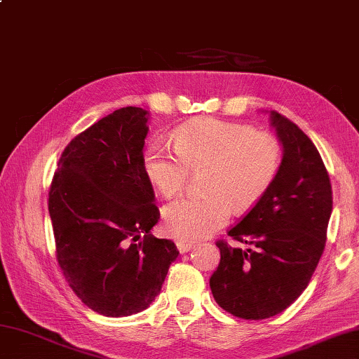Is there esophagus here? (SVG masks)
Instances as JSON below:
<instances>
[{
	"label": "esophagus",
	"instance_id": "1",
	"mask_svg": "<svg viewBox=\"0 0 359 359\" xmlns=\"http://www.w3.org/2000/svg\"><path fill=\"white\" fill-rule=\"evenodd\" d=\"M175 246H177V250L184 254V252H188L191 250V248L194 246V243L193 242H188V240H177V242H175Z\"/></svg>",
	"mask_w": 359,
	"mask_h": 359
}]
</instances>
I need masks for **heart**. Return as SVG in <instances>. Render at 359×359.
<instances>
[{
  "label": "heart",
  "instance_id": "heart-1",
  "mask_svg": "<svg viewBox=\"0 0 359 359\" xmlns=\"http://www.w3.org/2000/svg\"><path fill=\"white\" fill-rule=\"evenodd\" d=\"M174 152L157 142L142 155V169L163 198L184 188L188 169L202 168V193L165 207L168 236L198 240L223 227L233 212H245L264 196L283 165V144L275 135L245 123L196 119L175 128Z\"/></svg>",
  "mask_w": 359,
  "mask_h": 359
}]
</instances>
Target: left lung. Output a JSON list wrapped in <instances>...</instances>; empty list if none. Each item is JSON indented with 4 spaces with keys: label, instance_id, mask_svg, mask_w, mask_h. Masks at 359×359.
I'll use <instances>...</instances> for the list:
<instances>
[{
    "label": "left lung",
    "instance_id": "left-lung-1",
    "mask_svg": "<svg viewBox=\"0 0 359 359\" xmlns=\"http://www.w3.org/2000/svg\"><path fill=\"white\" fill-rule=\"evenodd\" d=\"M284 154L275 182L227 232L246 250L218 240L210 278L215 302L245 320L279 314L308 287L327 242L333 191L314 142L297 123L270 111Z\"/></svg>",
    "mask_w": 359,
    "mask_h": 359
}]
</instances>
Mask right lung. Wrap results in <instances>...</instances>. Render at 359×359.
Returning a JSON list of instances; mask_svg holds the SVG:
<instances>
[{
  "mask_svg": "<svg viewBox=\"0 0 359 359\" xmlns=\"http://www.w3.org/2000/svg\"><path fill=\"white\" fill-rule=\"evenodd\" d=\"M147 114L116 109L76 135L48 191L57 264L75 295L107 317L149 308L179 256L151 233L160 210L142 169Z\"/></svg>",
  "mask_w": 359,
  "mask_h": 359,
  "instance_id": "add662e5",
  "label": "right lung"
}]
</instances>
